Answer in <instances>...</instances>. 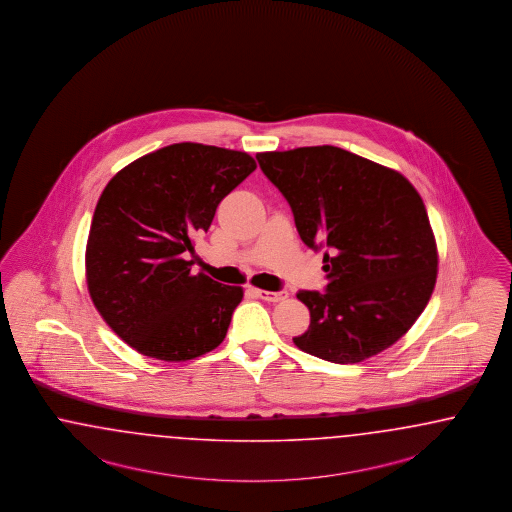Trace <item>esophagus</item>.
Wrapping results in <instances>:
<instances>
[{"label":"esophagus","mask_w":512,"mask_h":512,"mask_svg":"<svg viewBox=\"0 0 512 512\" xmlns=\"http://www.w3.org/2000/svg\"><path fill=\"white\" fill-rule=\"evenodd\" d=\"M259 298H263L266 302H281V300H285L287 298V291H278V293H274V291H261V289H257L255 291Z\"/></svg>","instance_id":"obj_1"}]
</instances>
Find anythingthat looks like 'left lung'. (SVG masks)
I'll use <instances>...</instances> for the list:
<instances>
[{
    "label": "left lung",
    "mask_w": 512,
    "mask_h": 512,
    "mask_svg": "<svg viewBox=\"0 0 512 512\" xmlns=\"http://www.w3.org/2000/svg\"><path fill=\"white\" fill-rule=\"evenodd\" d=\"M311 249L326 248V293L300 291L310 328L296 347L336 364L388 349L434 293L437 246L419 191L400 174L336 146L257 154Z\"/></svg>",
    "instance_id": "left-lung-1"
}]
</instances>
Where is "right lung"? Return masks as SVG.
Listing matches in <instances>:
<instances>
[{"mask_svg":"<svg viewBox=\"0 0 512 512\" xmlns=\"http://www.w3.org/2000/svg\"><path fill=\"white\" fill-rule=\"evenodd\" d=\"M257 163L246 152L178 142L142 155L103 189L86 244L93 306L144 357L184 362L216 349L242 287L191 274L193 236Z\"/></svg>","mask_w":512,"mask_h":512,"instance_id":"1","label":"right lung"}]
</instances>
